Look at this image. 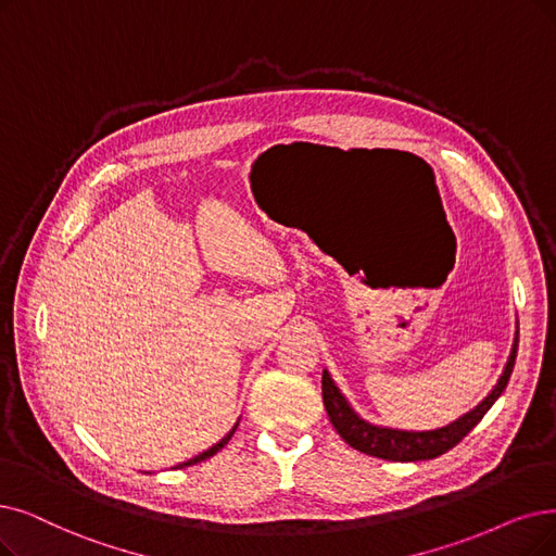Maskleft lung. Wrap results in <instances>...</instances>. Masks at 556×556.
<instances>
[{
	"label": "left lung",
	"instance_id": "obj_1",
	"mask_svg": "<svg viewBox=\"0 0 556 556\" xmlns=\"http://www.w3.org/2000/svg\"><path fill=\"white\" fill-rule=\"evenodd\" d=\"M516 355H518V330H516V340L514 349H510L508 363L500 376L497 386L491 390L483 402L472 408L470 413H465L458 417L452 425L433 429V431H399V429H386V427H376L365 421L361 415H355L353 408L349 406L338 386L332 383L330 374L324 369L321 376V394H324V406L328 413L330 425L336 427V431L342 435L349 447L358 450L363 454L376 456V458H386V460H399V463H408V460H429L440 454L450 452L456 447L458 442L468 435L481 417L491 410V406L497 402L500 394L504 392L510 371H514L516 365Z\"/></svg>",
	"mask_w": 556,
	"mask_h": 556
}]
</instances>
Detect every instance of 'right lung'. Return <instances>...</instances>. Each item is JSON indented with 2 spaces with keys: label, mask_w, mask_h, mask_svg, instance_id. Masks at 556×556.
<instances>
[{
  "label": "right lung",
  "mask_w": 556,
  "mask_h": 556,
  "mask_svg": "<svg viewBox=\"0 0 556 556\" xmlns=\"http://www.w3.org/2000/svg\"><path fill=\"white\" fill-rule=\"evenodd\" d=\"M237 429V427H235ZM235 429L224 438V440H220V442H216V445L214 447H210L207 452H203V454H198V456H193V458H189L187 463H180V465H177V468H187V465H195V463H201V460H205V458H210V456H214L218 450H224L226 445H228V440L232 438V433H235Z\"/></svg>",
  "instance_id": "1"
}]
</instances>
